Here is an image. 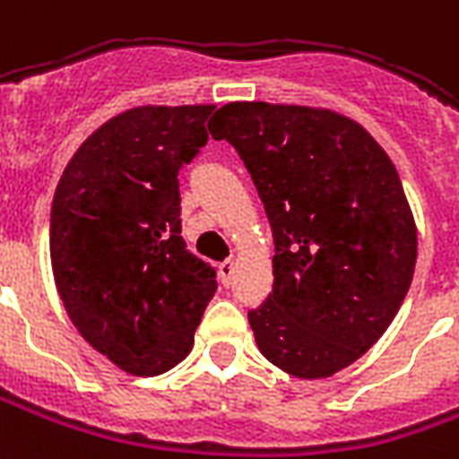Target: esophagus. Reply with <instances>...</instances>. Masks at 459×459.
Instances as JSON below:
<instances>
[{"instance_id":"34e87169","label":"esophagus","mask_w":459,"mask_h":459,"mask_svg":"<svg viewBox=\"0 0 459 459\" xmlns=\"http://www.w3.org/2000/svg\"><path fill=\"white\" fill-rule=\"evenodd\" d=\"M219 273H221V281H223V285L229 288L230 281H233V273H236V265L230 261H223L219 265Z\"/></svg>"}]
</instances>
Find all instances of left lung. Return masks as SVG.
Returning a JSON list of instances; mask_svg holds the SVG:
<instances>
[{
  "mask_svg": "<svg viewBox=\"0 0 459 459\" xmlns=\"http://www.w3.org/2000/svg\"><path fill=\"white\" fill-rule=\"evenodd\" d=\"M208 131L238 152L273 230L255 342L285 373L330 377L373 348L412 283L418 229L395 166L328 108L233 101Z\"/></svg>",
  "mask_w": 459,
  "mask_h": 459,
  "instance_id": "1",
  "label": "left lung"
}]
</instances>
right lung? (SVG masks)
<instances>
[{"label": "right lung", "instance_id": "add662e5", "mask_svg": "<svg viewBox=\"0 0 459 459\" xmlns=\"http://www.w3.org/2000/svg\"><path fill=\"white\" fill-rule=\"evenodd\" d=\"M198 107L129 108L66 163L51 204L56 290L91 348L131 375L181 363L216 271L181 238L178 171L206 146Z\"/></svg>", "mask_w": 459, "mask_h": 459}]
</instances>
